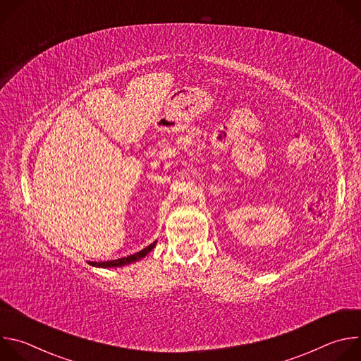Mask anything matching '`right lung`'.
Returning a JSON list of instances; mask_svg holds the SVG:
<instances>
[{
  "label": "right lung",
  "mask_w": 361,
  "mask_h": 361,
  "mask_svg": "<svg viewBox=\"0 0 361 361\" xmlns=\"http://www.w3.org/2000/svg\"><path fill=\"white\" fill-rule=\"evenodd\" d=\"M156 243L154 241L152 244L147 245L145 248H142L141 251L135 252V254H131V255H127V257H123V259H118V260H111V262H101V263H94L91 262V266L94 267H102V269H107V267H121V266H126V264H130V263H134L140 259H142V257H145L154 247H156Z\"/></svg>",
  "instance_id": "obj_1"
}]
</instances>
